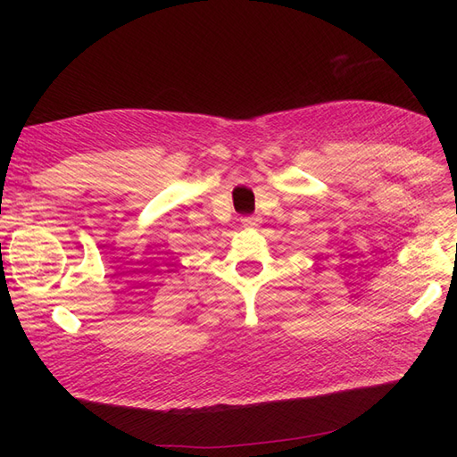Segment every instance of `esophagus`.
<instances>
[{
    "instance_id": "esophagus-1",
    "label": "esophagus",
    "mask_w": 457,
    "mask_h": 457,
    "mask_svg": "<svg viewBox=\"0 0 457 457\" xmlns=\"http://www.w3.org/2000/svg\"><path fill=\"white\" fill-rule=\"evenodd\" d=\"M259 220H261V219H259V217H253V215H252V217H244V219H242V225H244L245 228H257V227H259Z\"/></svg>"
}]
</instances>
